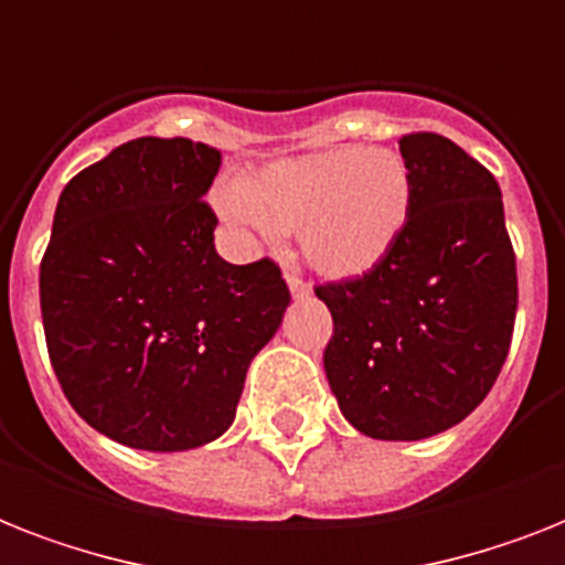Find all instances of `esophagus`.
<instances>
[{
  "mask_svg": "<svg viewBox=\"0 0 565 565\" xmlns=\"http://www.w3.org/2000/svg\"><path fill=\"white\" fill-rule=\"evenodd\" d=\"M284 281H287V287H290V292L296 298L310 296V284H307L298 273H292V269H284Z\"/></svg>",
  "mask_w": 565,
  "mask_h": 565,
  "instance_id": "34e87169",
  "label": "esophagus"
}]
</instances>
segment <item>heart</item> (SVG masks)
<instances>
[{"label": "heart", "instance_id": "heart-1", "mask_svg": "<svg viewBox=\"0 0 565 565\" xmlns=\"http://www.w3.org/2000/svg\"><path fill=\"white\" fill-rule=\"evenodd\" d=\"M220 214L264 241L296 232L301 255L328 278H356L401 241L412 171L397 150L330 148L260 168L217 194Z\"/></svg>", "mask_w": 565, "mask_h": 565}]
</instances>
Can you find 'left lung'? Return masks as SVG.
Returning <instances> with one entry per match:
<instances>
[{
	"label": "left lung",
	"mask_w": 565,
	"mask_h": 565,
	"mask_svg": "<svg viewBox=\"0 0 565 565\" xmlns=\"http://www.w3.org/2000/svg\"><path fill=\"white\" fill-rule=\"evenodd\" d=\"M412 214L377 267L319 284L333 316L324 374L362 435L420 441L497 383L516 319V258L493 173L438 132L401 139Z\"/></svg>",
	"instance_id": "8db88e82"
}]
</instances>
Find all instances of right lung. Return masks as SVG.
Instances as JSON below:
<instances>
[{
  "label": "right lung",
  "mask_w": 565,
  "mask_h": 565,
  "mask_svg": "<svg viewBox=\"0 0 565 565\" xmlns=\"http://www.w3.org/2000/svg\"><path fill=\"white\" fill-rule=\"evenodd\" d=\"M220 150L127 141L60 194L40 264L49 360L72 409L150 452L203 447L235 420L252 356L290 305L278 264L214 249L203 196Z\"/></svg>",
  "instance_id": "obj_1"
}]
</instances>
